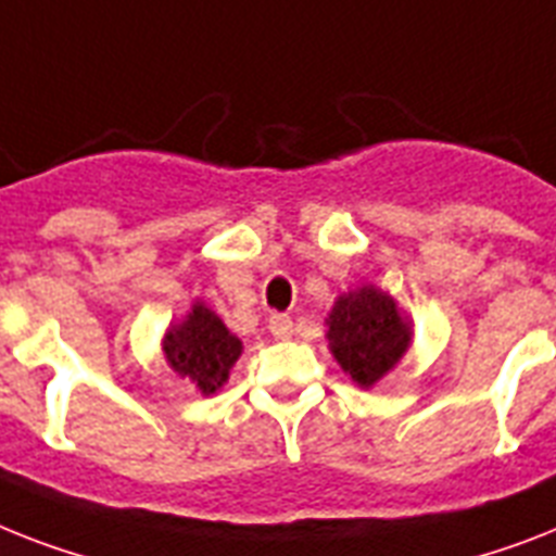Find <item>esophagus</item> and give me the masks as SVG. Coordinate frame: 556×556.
Returning <instances> with one entry per match:
<instances>
[{
  "label": "esophagus",
  "instance_id": "34e87169",
  "mask_svg": "<svg viewBox=\"0 0 556 556\" xmlns=\"http://www.w3.org/2000/svg\"><path fill=\"white\" fill-rule=\"evenodd\" d=\"M268 328L277 340H286V337H291L293 333V323L291 317H286V314H274V317L268 319Z\"/></svg>",
  "mask_w": 556,
  "mask_h": 556
}]
</instances>
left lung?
I'll return each mask as SVG.
<instances>
[{
    "label": "left lung",
    "mask_w": 556,
    "mask_h": 556,
    "mask_svg": "<svg viewBox=\"0 0 556 556\" xmlns=\"http://www.w3.org/2000/svg\"><path fill=\"white\" fill-rule=\"evenodd\" d=\"M328 349L359 388H374L396 368L414 342V323L391 293L359 286L340 293L325 319Z\"/></svg>",
    "instance_id": "1"
}]
</instances>
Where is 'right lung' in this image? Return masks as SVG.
Here are the masks:
<instances>
[{
	"label": "right lung",
	"instance_id": "right-lung-1",
	"mask_svg": "<svg viewBox=\"0 0 556 556\" xmlns=\"http://www.w3.org/2000/svg\"><path fill=\"white\" fill-rule=\"evenodd\" d=\"M162 354L170 371L193 382L202 396H211L231 377V368L242 356V340L231 333L216 311L197 300L179 323L168 325L162 337Z\"/></svg>",
	"mask_w": 556,
	"mask_h": 556
}]
</instances>
